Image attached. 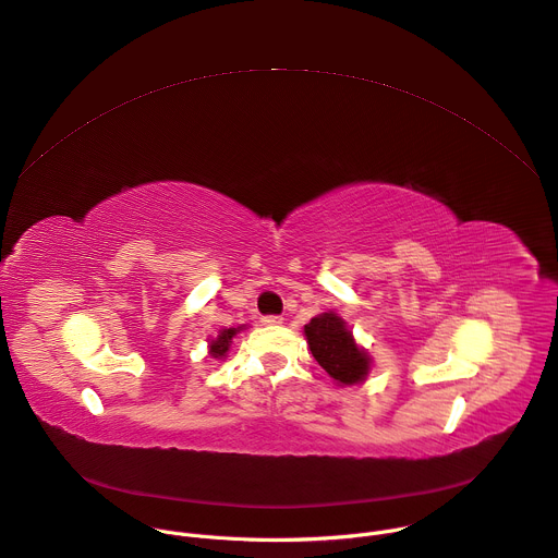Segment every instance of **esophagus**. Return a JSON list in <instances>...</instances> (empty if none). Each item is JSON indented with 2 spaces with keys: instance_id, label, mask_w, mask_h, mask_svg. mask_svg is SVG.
Masks as SVG:
<instances>
[{
  "instance_id": "esophagus-1",
  "label": "esophagus",
  "mask_w": 558,
  "mask_h": 558,
  "mask_svg": "<svg viewBox=\"0 0 558 558\" xmlns=\"http://www.w3.org/2000/svg\"><path fill=\"white\" fill-rule=\"evenodd\" d=\"M282 320H284L282 316H263V318H260V323H263V325H267V327H276V325H282Z\"/></svg>"
}]
</instances>
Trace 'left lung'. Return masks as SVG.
Returning a JSON list of instances; mask_svg holds the SVG:
<instances>
[{
  "label": "left lung",
  "instance_id": "obj_1",
  "mask_svg": "<svg viewBox=\"0 0 558 558\" xmlns=\"http://www.w3.org/2000/svg\"><path fill=\"white\" fill-rule=\"evenodd\" d=\"M305 336L318 365L340 385H356L369 372L367 353L353 342L344 320L336 314H320L305 325Z\"/></svg>",
  "mask_w": 558,
  "mask_h": 558
}]
</instances>
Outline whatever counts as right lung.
Returning a JSON list of instances; mask_svg holds the SVG:
<instances>
[{
	"instance_id": "right-lung-1",
	"label": "right lung",
	"mask_w": 558,
	"mask_h": 558,
	"mask_svg": "<svg viewBox=\"0 0 558 558\" xmlns=\"http://www.w3.org/2000/svg\"><path fill=\"white\" fill-rule=\"evenodd\" d=\"M238 333V329H222L220 333H218V338L216 340H211V356L214 359H222L225 353H227V349H229V342H231V338Z\"/></svg>"
}]
</instances>
